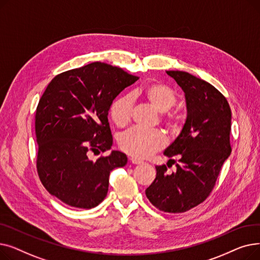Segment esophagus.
<instances>
[{
    "instance_id": "obj_1",
    "label": "esophagus",
    "mask_w": 260,
    "mask_h": 260,
    "mask_svg": "<svg viewBox=\"0 0 260 260\" xmlns=\"http://www.w3.org/2000/svg\"><path fill=\"white\" fill-rule=\"evenodd\" d=\"M129 160H131V162L133 163V165H140V163H142V162H143L142 160L137 159V158H131Z\"/></svg>"
}]
</instances>
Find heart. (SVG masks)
<instances>
[{
    "label": "heart",
    "instance_id": "1",
    "mask_svg": "<svg viewBox=\"0 0 260 260\" xmlns=\"http://www.w3.org/2000/svg\"><path fill=\"white\" fill-rule=\"evenodd\" d=\"M144 102L159 113H166L177 102V93L169 85L161 82H153L135 91ZM134 112L132 97L122 94L117 97L109 106V116L118 127L128 125ZM161 121L169 129L177 132L182 123V116L178 112H170L161 116ZM123 152L136 157L146 158L160 151L166 145V137L159 131H146L135 127L122 134L118 140Z\"/></svg>",
    "mask_w": 260,
    "mask_h": 260
}]
</instances>
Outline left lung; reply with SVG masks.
<instances>
[{"label":"left lung","mask_w":260,"mask_h":260,"mask_svg":"<svg viewBox=\"0 0 260 260\" xmlns=\"http://www.w3.org/2000/svg\"><path fill=\"white\" fill-rule=\"evenodd\" d=\"M185 93L187 117L177 139L166 149L170 158L156 167L154 182L145 189L154 207L167 213H183L206 200L215 186L223 162L232 152L231 108L224 95L208 82L179 71H169ZM176 155L179 162L172 158Z\"/></svg>","instance_id":"8db88e82"}]
</instances>
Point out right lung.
<instances>
[{
  "instance_id": "right-lung-1",
  "label": "right lung",
  "mask_w": 260,
  "mask_h": 260,
  "mask_svg": "<svg viewBox=\"0 0 260 260\" xmlns=\"http://www.w3.org/2000/svg\"><path fill=\"white\" fill-rule=\"evenodd\" d=\"M138 79L119 67L93 62L50 81L35 117L37 171L49 194L79 209L94 208L104 200L109 174L124 167L127 158L113 151L92 161L89 154L111 149L109 106Z\"/></svg>"
}]
</instances>
